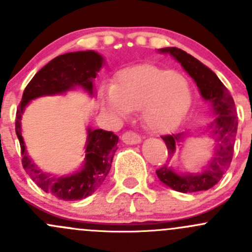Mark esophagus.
Wrapping results in <instances>:
<instances>
[{"mask_svg": "<svg viewBox=\"0 0 252 252\" xmlns=\"http://www.w3.org/2000/svg\"><path fill=\"white\" fill-rule=\"evenodd\" d=\"M122 140L126 144H139L141 141V138L134 131H126V133L122 135Z\"/></svg>", "mask_w": 252, "mask_h": 252, "instance_id": "esophagus-1", "label": "esophagus"}]
</instances>
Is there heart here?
Instances as JSON below:
<instances>
[{
    "instance_id": "1",
    "label": "heart",
    "mask_w": 252,
    "mask_h": 252,
    "mask_svg": "<svg viewBox=\"0 0 252 252\" xmlns=\"http://www.w3.org/2000/svg\"><path fill=\"white\" fill-rule=\"evenodd\" d=\"M102 105L117 119L130 111L142 110L145 124L156 133H168L179 126L191 103V90L187 78L177 72L138 65L123 70L116 85L101 93Z\"/></svg>"
}]
</instances>
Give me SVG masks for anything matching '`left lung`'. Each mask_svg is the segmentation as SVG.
I'll return each mask as SVG.
<instances>
[{"mask_svg":"<svg viewBox=\"0 0 252 252\" xmlns=\"http://www.w3.org/2000/svg\"><path fill=\"white\" fill-rule=\"evenodd\" d=\"M161 52H168L173 56L189 73L190 77L194 79L202 97L211 103L215 114L212 134L218 147L210 164L199 173L179 175L164 164L156 171L157 177L163 184L175 191L196 192L208 190L222 179L232 162L238 130V116L234 100L229 90L223 85L217 75L191 55L177 47L162 48ZM161 138L163 139L169 155H173L175 145L182 142L184 136H182V134H173Z\"/></svg>","mask_w":252,"mask_h":252,"instance_id":"left-lung-1","label":"left lung"}]
</instances>
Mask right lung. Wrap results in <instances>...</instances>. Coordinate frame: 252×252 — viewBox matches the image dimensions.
<instances>
[{
    "label": "right lung",
    "instance_id": "right-lung-1",
    "mask_svg": "<svg viewBox=\"0 0 252 252\" xmlns=\"http://www.w3.org/2000/svg\"><path fill=\"white\" fill-rule=\"evenodd\" d=\"M101 67L102 57L94 51H79L58 56L29 81L17 108L16 133L23 156V168L44 191L63 201L85 199L102 184L111 169L118 136L113 131L89 129L83 169L75 174L55 178L37 169L28 157L20 131V118L29 101L39 96L62 94L74 86H81L89 94H93V80Z\"/></svg>",
    "mask_w": 252,
    "mask_h": 252
}]
</instances>
